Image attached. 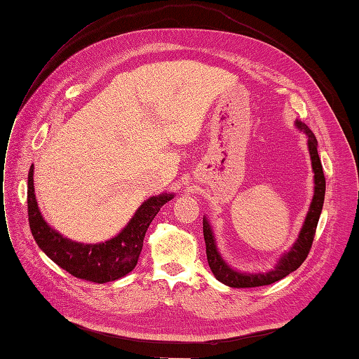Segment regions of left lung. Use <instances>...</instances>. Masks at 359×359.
Wrapping results in <instances>:
<instances>
[{"instance_id": "left-lung-1", "label": "left lung", "mask_w": 359, "mask_h": 359, "mask_svg": "<svg viewBox=\"0 0 359 359\" xmlns=\"http://www.w3.org/2000/svg\"><path fill=\"white\" fill-rule=\"evenodd\" d=\"M296 124L300 130L306 133L309 137L308 146H309V154H311V159H312V168L315 172V194H313V200H312V204L309 208V213L306 216V220H304V224L300 231L297 241L294 243L293 248H291L288 253H285L280 262H278L276 268L268 273H241V272H236V271L231 269L228 264L224 263L222 256L219 255V251L216 248V243H215V236H213V232H211L208 222L205 220V217L203 220V231H204L205 253H207L208 266L220 283L226 284L229 287L253 288V287L273 284L276 281L283 280V278H285L291 272H294L300 266V264L306 260V257L309 255L313 238H315L316 226H318V220H320L323 204H324L325 176L323 171L320 155H318V149H316L318 142H316L315 135L309 130V127L306 124H303L300 121H297Z\"/></svg>"}]
</instances>
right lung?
Masks as SVG:
<instances>
[{"label":"right lung","mask_w":359,"mask_h":359,"mask_svg":"<svg viewBox=\"0 0 359 359\" xmlns=\"http://www.w3.org/2000/svg\"><path fill=\"white\" fill-rule=\"evenodd\" d=\"M171 198L170 194L149 198L112 240L102 244H81L62 236L46 223L34 194V165L28 175V217L35 243L63 271L96 284L119 280L136 268L144 233L159 208Z\"/></svg>","instance_id":"1"}]
</instances>
